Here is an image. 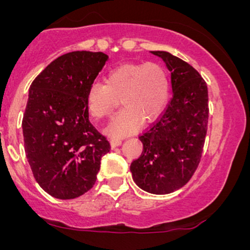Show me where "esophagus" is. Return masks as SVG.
Listing matches in <instances>:
<instances>
[{"label":"esophagus","mask_w":250,"mask_h":250,"mask_svg":"<svg viewBox=\"0 0 250 250\" xmlns=\"http://www.w3.org/2000/svg\"><path fill=\"white\" fill-rule=\"evenodd\" d=\"M110 145L111 147H119L120 145H122V139H111Z\"/></svg>","instance_id":"obj_1"}]
</instances>
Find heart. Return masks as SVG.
<instances>
[{
	"instance_id": "heart-1",
	"label": "heart",
	"mask_w": 250,
	"mask_h": 250,
	"mask_svg": "<svg viewBox=\"0 0 250 250\" xmlns=\"http://www.w3.org/2000/svg\"><path fill=\"white\" fill-rule=\"evenodd\" d=\"M105 84L95 82L85 94V105L91 116H110L121 100L125 110L105 128L110 137L134 133L142 121L151 122L165 110L169 96V80L157 63L123 64L108 74Z\"/></svg>"
}]
</instances>
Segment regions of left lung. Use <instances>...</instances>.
<instances>
[{"label": "left lung", "mask_w": 250, "mask_h": 250, "mask_svg": "<svg viewBox=\"0 0 250 250\" xmlns=\"http://www.w3.org/2000/svg\"><path fill=\"white\" fill-rule=\"evenodd\" d=\"M171 71L173 97L139 139L143 150L130 165L140 188L169 194L191 179L203 153L208 129V88L199 71L167 51H151Z\"/></svg>", "instance_id": "1"}]
</instances>
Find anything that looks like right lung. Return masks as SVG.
<instances>
[{
	"instance_id": "right-lung-1",
	"label": "right lung",
	"mask_w": 250,
	"mask_h": 250,
	"mask_svg": "<svg viewBox=\"0 0 250 250\" xmlns=\"http://www.w3.org/2000/svg\"><path fill=\"white\" fill-rule=\"evenodd\" d=\"M108 60L94 51L57 57L31 83L22 120L24 150L36 182L56 199H75L96 182L107 137L91 125L85 94Z\"/></svg>"
}]
</instances>
